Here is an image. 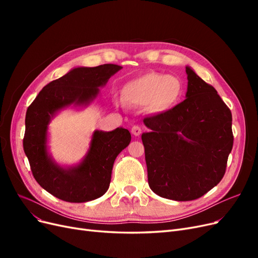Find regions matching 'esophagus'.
Returning a JSON list of instances; mask_svg holds the SVG:
<instances>
[{
	"label": "esophagus",
	"instance_id": "obj_1",
	"mask_svg": "<svg viewBox=\"0 0 258 258\" xmlns=\"http://www.w3.org/2000/svg\"><path fill=\"white\" fill-rule=\"evenodd\" d=\"M131 134L134 135V136H136V137H139L140 135L142 134V129H141V127L137 126V124H135V126H132V127H131Z\"/></svg>",
	"mask_w": 258,
	"mask_h": 258
}]
</instances>
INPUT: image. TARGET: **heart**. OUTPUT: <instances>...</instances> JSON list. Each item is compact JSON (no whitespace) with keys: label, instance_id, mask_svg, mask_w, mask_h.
I'll return each instance as SVG.
<instances>
[{"label":"heart","instance_id":"heart-1","mask_svg":"<svg viewBox=\"0 0 258 258\" xmlns=\"http://www.w3.org/2000/svg\"><path fill=\"white\" fill-rule=\"evenodd\" d=\"M182 90L183 85L177 77L148 73L124 85L122 99L132 105L148 104L152 111L163 112L177 103Z\"/></svg>","mask_w":258,"mask_h":258}]
</instances>
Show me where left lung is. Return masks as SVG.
I'll use <instances>...</instances> for the list:
<instances>
[{"label": "left lung", "mask_w": 258, "mask_h": 258, "mask_svg": "<svg viewBox=\"0 0 258 258\" xmlns=\"http://www.w3.org/2000/svg\"><path fill=\"white\" fill-rule=\"evenodd\" d=\"M186 74L183 102L143 120L148 185L175 201L198 199L220 183L233 144L228 106L190 67Z\"/></svg>", "instance_id": "8db88e82"}]
</instances>
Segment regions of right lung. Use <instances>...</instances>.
<instances>
[{"label": "right lung", "instance_id": "1", "mask_svg": "<svg viewBox=\"0 0 258 258\" xmlns=\"http://www.w3.org/2000/svg\"><path fill=\"white\" fill-rule=\"evenodd\" d=\"M121 69L116 64L75 68L46 85L28 107L23 150L36 182L52 196L68 202H87L103 196L110 187L114 161L131 141L127 129L96 130L84 159L72 167H62L53 160L47 135L54 115L71 105H89L100 87Z\"/></svg>", "mask_w": 258, "mask_h": 258}]
</instances>
